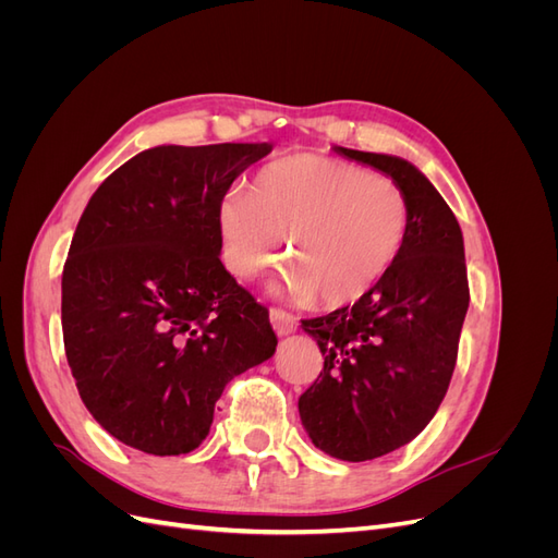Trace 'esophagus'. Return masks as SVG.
I'll return each mask as SVG.
<instances>
[{
	"mask_svg": "<svg viewBox=\"0 0 558 558\" xmlns=\"http://www.w3.org/2000/svg\"><path fill=\"white\" fill-rule=\"evenodd\" d=\"M269 320H272V328H275V332L279 337L291 335L298 328V318L293 314H289V312L277 310V307L269 310Z\"/></svg>",
	"mask_w": 558,
	"mask_h": 558,
	"instance_id": "esophagus-1",
	"label": "esophagus"
}]
</instances>
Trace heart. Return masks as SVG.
Segmentation results:
<instances>
[{"label":"heart","mask_w":558,"mask_h":558,"mask_svg":"<svg viewBox=\"0 0 558 558\" xmlns=\"http://www.w3.org/2000/svg\"><path fill=\"white\" fill-rule=\"evenodd\" d=\"M230 272L256 279L281 258L277 291L291 300L349 305L379 283L408 238L410 199L400 185L356 165L300 154L265 165L251 191L218 207Z\"/></svg>","instance_id":"1"}]
</instances>
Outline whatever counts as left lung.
Masks as SVG:
<instances>
[{
    "label": "left lung",
    "instance_id": "8db88e82",
    "mask_svg": "<svg viewBox=\"0 0 558 558\" xmlns=\"http://www.w3.org/2000/svg\"><path fill=\"white\" fill-rule=\"evenodd\" d=\"M391 177L410 199L391 269L353 307L302 320L324 369L298 400L302 426L340 461H373L428 426L447 393L470 291L463 232L435 185L398 156L335 146Z\"/></svg>",
    "mask_w": 558,
    "mask_h": 558
}]
</instances>
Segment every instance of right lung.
Instances as JSON below:
<instances>
[{"label":"right lung","instance_id":"right-lung-1","mask_svg":"<svg viewBox=\"0 0 558 558\" xmlns=\"http://www.w3.org/2000/svg\"><path fill=\"white\" fill-rule=\"evenodd\" d=\"M269 150H142L81 214L62 272L64 353L93 418L132 449H197L226 384L272 359L269 314L223 267L218 226L232 181Z\"/></svg>","mask_w":558,"mask_h":558}]
</instances>
